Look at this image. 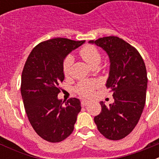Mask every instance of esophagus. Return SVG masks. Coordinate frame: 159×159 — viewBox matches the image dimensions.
I'll use <instances>...</instances> for the list:
<instances>
[{
    "label": "esophagus",
    "instance_id": "34e87169",
    "mask_svg": "<svg viewBox=\"0 0 159 159\" xmlns=\"http://www.w3.org/2000/svg\"><path fill=\"white\" fill-rule=\"evenodd\" d=\"M88 103H89V101L87 100V99H82V100H81V105H82L83 107L87 106Z\"/></svg>",
    "mask_w": 159,
    "mask_h": 159
}]
</instances>
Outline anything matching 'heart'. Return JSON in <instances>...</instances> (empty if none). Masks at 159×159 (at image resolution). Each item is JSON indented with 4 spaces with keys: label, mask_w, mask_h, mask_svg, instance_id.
Here are the masks:
<instances>
[{
    "label": "heart",
    "mask_w": 159,
    "mask_h": 159,
    "mask_svg": "<svg viewBox=\"0 0 159 159\" xmlns=\"http://www.w3.org/2000/svg\"><path fill=\"white\" fill-rule=\"evenodd\" d=\"M80 54L91 67H94L99 64L102 56L99 50L95 46L92 44L85 45L80 49ZM74 59L71 56H67L63 62V72L66 77L71 75ZM99 86V83L96 80H83L77 84L75 92L82 96H90L94 90Z\"/></svg>",
    "instance_id": "1"
}]
</instances>
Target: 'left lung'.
Returning <instances> with one entry per match:
<instances>
[{"mask_svg": "<svg viewBox=\"0 0 159 159\" xmlns=\"http://www.w3.org/2000/svg\"><path fill=\"white\" fill-rule=\"evenodd\" d=\"M89 43L102 48L109 57L110 72L106 87L113 92L115 100L109 107L100 102L102 111L94 121L105 138L122 139L135 127L145 106V63L135 48L117 36H105Z\"/></svg>", "mask_w": 159, "mask_h": 159, "instance_id": "obj_1", "label": "left lung"}]
</instances>
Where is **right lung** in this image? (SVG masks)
I'll return each mask as SVG.
<instances>
[{"instance_id":"add662e5","label":"right lung","mask_w":159,"mask_h":159,"mask_svg":"<svg viewBox=\"0 0 159 159\" xmlns=\"http://www.w3.org/2000/svg\"><path fill=\"white\" fill-rule=\"evenodd\" d=\"M84 42L60 37L43 41L32 49L24 66L20 92L25 111L36 134L50 143L63 141L72 133L81 110L78 99L64 103L57 95L66 56Z\"/></svg>"}]
</instances>
